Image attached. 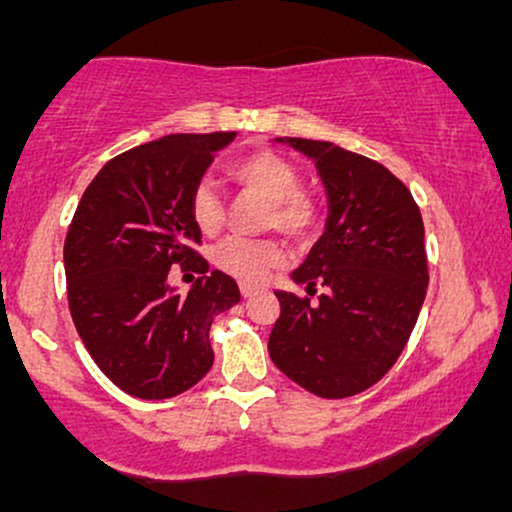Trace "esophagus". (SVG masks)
<instances>
[{"label": "esophagus", "instance_id": "obj_1", "mask_svg": "<svg viewBox=\"0 0 512 512\" xmlns=\"http://www.w3.org/2000/svg\"><path fill=\"white\" fill-rule=\"evenodd\" d=\"M262 289L260 286H252V284H240V293H243V298H250L255 296V293H260Z\"/></svg>", "mask_w": 512, "mask_h": 512}]
</instances>
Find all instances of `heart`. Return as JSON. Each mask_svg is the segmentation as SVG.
I'll list each match as a JSON object with an SVG mask.
<instances>
[{"label": "heart", "mask_w": 512, "mask_h": 512, "mask_svg": "<svg viewBox=\"0 0 512 512\" xmlns=\"http://www.w3.org/2000/svg\"><path fill=\"white\" fill-rule=\"evenodd\" d=\"M226 175L243 192L262 199V228L279 231L293 243H308L322 226V204L301 187V170L289 158L257 149L233 158ZM190 219L204 236H216L223 228L226 209L221 197L207 182H199L187 199ZM221 272L243 284H260L272 269L284 262V248L274 238H231L214 252Z\"/></svg>", "instance_id": "heart-1"}]
</instances>
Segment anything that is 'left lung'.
Listing matches in <instances>:
<instances>
[{
	"label": "left lung",
	"mask_w": 512,
	"mask_h": 512,
	"mask_svg": "<svg viewBox=\"0 0 512 512\" xmlns=\"http://www.w3.org/2000/svg\"><path fill=\"white\" fill-rule=\"evenodd\" d=\"M289 142L315 158L330 219L293 272L308 296L276 291L281 313L269 356L303 390L344 399L378 383L409 342L428 289L424 219L409 187L383 163L330 142Z\"/></svg>",
	"instance_id": "1"
}]
</instances>
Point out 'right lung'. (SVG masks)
<instances>
[{
    "instance_id": "right-lung-1",
    "label": "right lung",
    "mask_w": 512,
    "mask_h": 512,
    "mask_svg": "<svg viewBox=\"0 0 512 512\" xmlns=\"http://www.w3.org/2000/svg\"><path fill=\"white\" fill-rule=\"evenodd\" d=\"M236 132L168 134L110 158L81 197L64 238L69 313L96 366L127 395L168 399L214 363L209 325L240 301L209 274L187 199ZM173 263L200 274L187 297L167 289Z\"/></svg>"
}]
</instances>
